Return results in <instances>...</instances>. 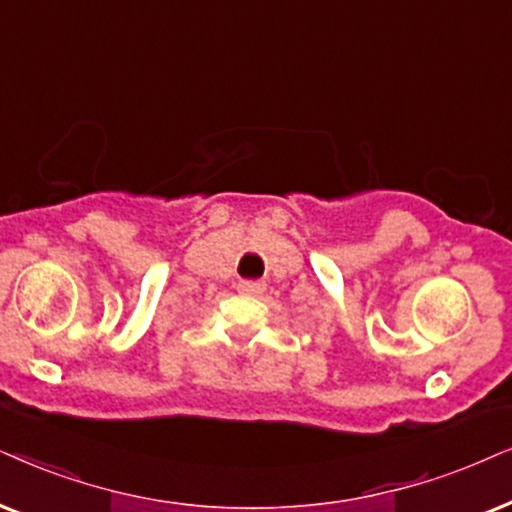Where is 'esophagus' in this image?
Returning a JSON list of instances; mask_svg holds the SVG:
<instances>
[{"label":"esophagus","mask_w":512,"mask_h":512,"mask_svg":"<svg viewBox=\"0 0 512 512\" xmlns=\"http://www.w3.org/2000/svg\"><path fill=\"white\" fill-rule=\"evenodd\" d=\"M238 293L241 295H250V297H257L262 295L264 290H267V286H264L262 281H238Z\"/></svg>","instance_id":"obj_1"}]
</instances>
